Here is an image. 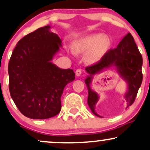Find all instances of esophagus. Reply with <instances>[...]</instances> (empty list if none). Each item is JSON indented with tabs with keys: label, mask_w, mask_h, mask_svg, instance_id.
Here are the masks:
<instances>
[{
	"label": "esophagus",
	"mask_w": 150,
	"mask_h": 150,
	"mask_svg": "<svg viewBox=\"0 0 150 150\" xmlns=\"http://www.w3.org/2000/svg\"><path fill=\"white\" fill-rule=\"evenodd\" d=\"M81 73H82V70H81V69H77L76 70V71H75V74H76L77 76H80Z\"/></svg>",
	"instance_id": "34e87169"
}]
</instances>
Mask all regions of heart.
Instances as JSON below:
<instances>
[{
  "label": "heart",
  "mask_w": 150,
  "mask_h": 150,
  "mask_svg": "<svg viewBox=\"0 0 150 150\" xmlns=\"http://www.w3.org/2000/svg\"><path fill=\"white\" fill-rule=\"evenodd\" d=\"M112 42L108 35L98 33L83 36L73 42V49L68 50L73 54H84L85 61L89 64H96L102 60L110 50Z\"/></svg>",
  "instance_id": "1"
}]
</instances>
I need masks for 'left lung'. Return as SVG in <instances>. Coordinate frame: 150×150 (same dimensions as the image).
Here are the masks:
<instances>
[{"instance_id": "8db88e82", "label": "left lung", "mask_w": 150, "mask_h": 150, "mask_svg": "<svg viewBox=\"0 0 150 150\" xmlns=\"http://www.w3.org/2000/svg\"><path fill=\"white\" fill-rule=\"evenodd\" d=\"M142 57L137 47L131 34L129 33L122 38L115 49L108 53L98 63L86 68L88 73L84 82L88 89L87 103L96 116L102 117L96 112V105L99 100L98 93L93 91L91 84L93 76L105 70L114 67L117 73L127 84V90L124 94L127 108L133 103L138 89L142 84Z\"/></svg>"}]
</instances>
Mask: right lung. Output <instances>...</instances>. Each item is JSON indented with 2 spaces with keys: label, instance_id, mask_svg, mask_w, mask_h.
<instances>
[{
  "label": "right lung",
  "instance_id": "add662e5",
  "mask_svg": "<svg viewBox=\"0 0 150 150\" xmlns=\"http://www.w3.org/2000/svg\"><path fill=\"white\" fill-rule=\"evenodd\" d=\"M50 28V25L41 27L21 39L8 65L12 100L21 114L33 120L59 114L65 86L75 78L73 70L62 69L52 62L62 42Z\"/></svg>",
  "mask_w": 150,
  "mask_h": 150
}]
</instances>
